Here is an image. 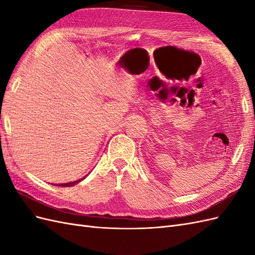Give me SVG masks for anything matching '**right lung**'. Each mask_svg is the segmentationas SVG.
<instances>
[{"instance_id":"1","label":"right lung","mask_w":255,"mask_h":255,"mask_svg":"<svg viewBox=\"0 0 255 255\" xmlns=\"http://www.w3.org/2000/svg\"><path fill=\"white\" fill-rule=\"evenodd\" d=\"M82 180V179H81ZM81 180L79 181H74V182H71V183H65V184H58L57 186H64V187H69V186H72V185H75L78 182H80Z\"/></svg>"}]
</instances>
